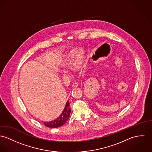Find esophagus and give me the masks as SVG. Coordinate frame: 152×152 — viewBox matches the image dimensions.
<instances>
[{"instance_id": "esophagus-1", "label": "esophagus", "mask_w": 152, "mask_h": 152, "mask_svg": "<svg viewBox=\"0 0 152 152\" xmlns=\"http://www.w3.org/2000/svg\"><path fill=\"white\" fill-rule=\"evenodd\" d=\"M79 86V84L77 83H74L72 86V88H75V87H78Z\"/></svg>"}]
</instances>
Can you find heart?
Masks as SVG:
<instances>
[{
    "instance_id": "obj_1",
    "label": "heart",
    "mask_w": 152,
    "mask_h": 152,
    "mask_svg": "<svg viewBox=\"0 0 152 152\" xmlns=\"http://www.w3.org/2000/svg\"><path fill=\"white\" fill-rule=\"evenodd\" d=\"M84 55L83 52L73 51L66 56L63 62L62 66L66 69H71L73 67L81 68L84 63ZM63 76H66L65 72H62Z\"/></svg>"
}]
</instances>
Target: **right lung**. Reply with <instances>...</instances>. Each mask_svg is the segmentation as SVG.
<instances>
[{
  "instance_id": "1",
  "label": "right lung",
  "mask_w": 152,
  "mask_h": 152,
  "mask_svg": "<svg viewBox=\"0 0 152 152\" xmlns=\"http://www.w3.org/2000/svg\"><path fill=\"white\" fill-rule=\"evenodd\" d=\"M70 113V105L69 100L66 103L65 108L64 109L63 112L61 115L56 120L50 121V122H45L44 125L49 128H58L63 126L66 121L69 119Z\"/></svg>"
}]
</instances>
